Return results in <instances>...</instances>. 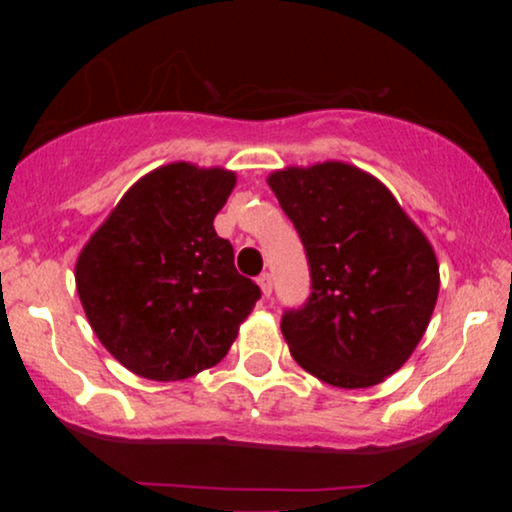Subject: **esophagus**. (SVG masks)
Instances as JSON below:
<instances>
[{
    "instance_id": "esophagus-1",
    "label": "esophagus",
    "mask_w": 512,
    "mask_h": 512,
    "mask_svg": "<svg viewBox=\"0 0 512 512\" xmlns=\"http://www.w3.org/2000/svg\"><path fill=\"white\" fill-rule=\"evenodd\" d=\"M258 286H261L263 298H270V293H272V277L268 275V272H263V275L258 277Z\"/></svg>"
}]
</instances>
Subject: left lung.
Masks as SVG:
<instances>
[{"instance_id":"1","label":"left lung","mask_w":512,"mask_h":512,"mask_svg":"<svg viewBox=\"0 0 512 512\" xmlns=\"http://www.w3.org/2000/svg\"><path fill=\"white\" fill-rule=\"evenodd\" d=\"M307 251L312 293L282 317L300 368L338 389L394 375L426 333L440 270L394 193L361 167L324 160L268 177Z\"/></svg>"}]
</instances>
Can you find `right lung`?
<instances>
[{
    "mask_svg": "<svg viewBox=\"0 0 512 512\" xmlns=\"http://www.w3.org/2000/svg\"><path fill=\"white\" fill-rule=\"evenodd\" d=\"M235 184L226 167L160 165L83 244L74 268L83 312L130 373L177 382L216 366L261 298L214 230Z\"/></svg>",
    "mask_w": 512,
    "mask_h": 512,
    "instance_id": "obj_1",
    "label": "right lung"
}]
</instances>
